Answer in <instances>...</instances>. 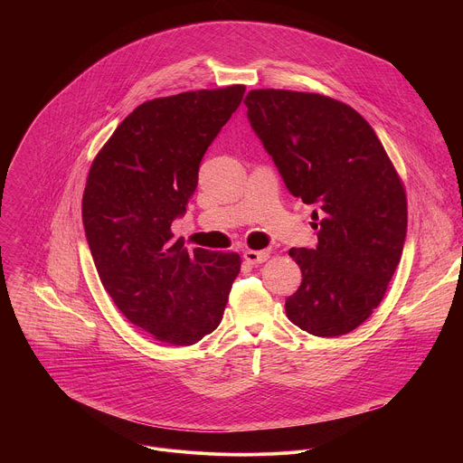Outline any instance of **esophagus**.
Masks as SVG:
<instances>
[{"mask_svg": "<svg viewBox=\"0 0 463 463\" xmlns=\"http://www.w3.org/2000/svg\"><path fill=\"white\" fill-rule=\"evenodd\" d=\"M243 258L247 263H250V266H256V263H261L269 258V250H250L249 249L243 252Z\"/></svg>", "mask_w": 463, "mask_h": 463, "instance_id": "esophagus-1", "label": "esophagus"}]
</instances>
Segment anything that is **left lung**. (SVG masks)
I'll return each instance as SVG.
<instances>
[{"label": "left lung", "mask_w": 463, "mask_h": 463, "mask_svg": "<svg viewBox=\"0 0 463 463\" xmlns=\"http://www.w3.org/2000/svg\"><path fill=\"white\" fill-rule=\"evenodd\" d=\"M247 118L288 190L313 205L318 243L293 247L302 284L289 320L317 337L361 326L383 300L407 238V197L372 126L317 93L252 90Z\"/></svg>", "instance_id": "8db88e82"}]
</instances>
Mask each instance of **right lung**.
<instances>
[{"label": "right lung", "instance_id": "obj_1", "mask_svg": "<svg viewBox=\"0 0 463 463\" xmlns=\"http://www.w3.org/2000/svg\"><path fill=\"white\" fill-rule=\"evenodd\" d=\"M243 93L229 86L148 100L90 168L82 222L100 282L120 313L161 343L190 346L213 334L240 273L236 252H188L170 227Z\"/></svg>", "mask_w": 463, "mask_h": 463}]
</instances>
